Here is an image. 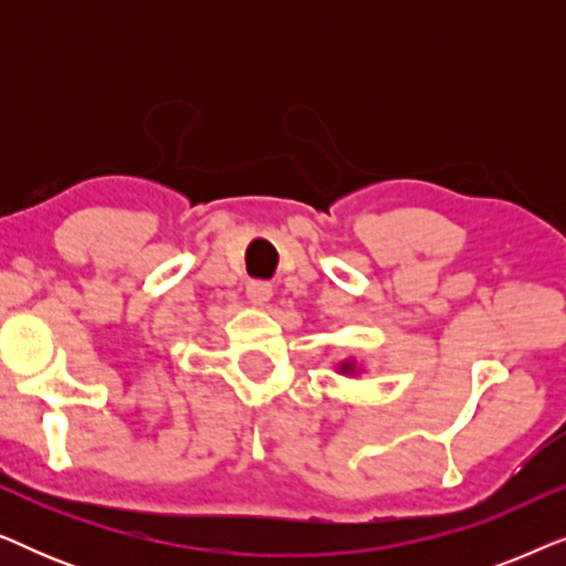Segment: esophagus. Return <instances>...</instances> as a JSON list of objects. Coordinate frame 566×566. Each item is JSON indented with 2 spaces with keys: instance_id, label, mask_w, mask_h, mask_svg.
<instances>
[{
  "instance_id": "esophagus-1",
  "label": "esophagus",
  "mask_w": 566,
  "mask_h": 566,
  "mask_svg": "<svg viewBox=\"0 0 566 566\" xmlns=\"http://www.w3.org/2000/svg\"><path fill=\"white\" fill-rule=\"evenodd\" d=\"M247 298H250L254 306H265L268 301L273 298V285L265 281H250L247 283Z\"/></svg>"
}]
</instances>
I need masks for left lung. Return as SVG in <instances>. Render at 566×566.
Returning a JSON list of instances; mask_svg holds the SVG:
<instances>
[{
  "label": "left lung",
  "mask_w": 566,
  "mask_h": 566,
  "mask_svg": "<svg viewBox=\"0 0 566 566\" xmlns=\"http://www.w3.org/2000/svg\"><path fill=\"white\" fill-rule=\"evenodd\" d=\"M339 370H343V374H350V370H353V363H343V366H339Z\"/></svg>",
  "instance_id": "8db88e82"
}]
</instances>
